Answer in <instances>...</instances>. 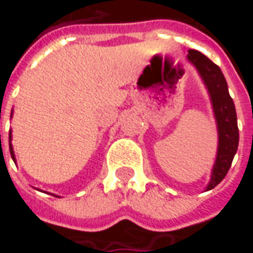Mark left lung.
<instances>
[{
	"mask_svg": "<svg viewBox=\"0 0 253 253\" xmlns=\"http://www.w3.org/2000/svg\"><path fill=\"white\" fill-rule=\"evenodd\" d=\"M187 60L196 67L203 83L209 91L214 118L218 132L217 156L211 170V179L206 191L214 189L227 176L231 163L238 149L239 131L235 105L228 92V84L218 66L212 63L207 56L197 50H189Z\"/></svg>",
	"mask_w": 253,
	"mask_h": 253,
	"instance_id": "obj_1",
	"label": "left lung"
}]
</instances>
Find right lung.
<instances>
[{
	"label": "right lung",
	"instance_id": "right-lung-1",
	"mask_svg": "<svg viewBox=\"0 0 253 253\" xmlns=\"http://www.w3.org/2000/svg\"><path fill=\"white\" fill-rule=\"evenodd\" d=\"M11 117H12V112H11ZM11 139H12V136H11V133H9V142H11ZM9 152H11V158L14 159L15 162V153H14V148H12V145L9 143Z\"/></svg>",
	"mask_w": 253,
	"mask_h": 253
}]
</instances>
